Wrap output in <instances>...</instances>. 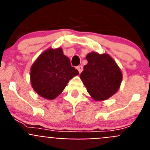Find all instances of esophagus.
Instances as JSON below:
<instances>
[{"label": "esophagus", "mask_w": 150, "mask_h": 150, "mask_svg": "<svg viewBox=\"0 0 150 150\" xmlns=\"http://www.w3.org/2000/svg\"><path fill=\"white\" fill-rule=\"evenodd\" d=\"M77 70H78V71H79V74H80V73H81L82 71H83V67H82V66H78V67H77Z\"/></svg>", "instance_id": "34e87169"}]
</instances>
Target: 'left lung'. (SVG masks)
I'll list each match as a JSON object with an SVG mask.
<instances>
[{"label": "left lung", "instance_id": "1", "mask_svg": "<svg viewBox=\"0 0 150 150\" xmlns=\"http://www.w3.org/2000/svg\"><path fill=\"white\" fill-rule=\"evenodd\" d=\"M88 64L83 67L80 79L95 100H105L117 92L122 74L112 57L107 53L91 52L86 57Z\"/></svg>", "mask_w": 150, "mask_h": 150}]
</instances>
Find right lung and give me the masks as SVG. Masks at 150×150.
Here are the masks:
<instances>
[{"label": "right lung", "instance_id": "obj_1", "mask_svg": "<svg viewBox=\"0 0 150 150\" xmlns=\"http://www.w3.org/2000/svg\"><path fill=\"white\" fill-rule=\"evenodd\" d=\"M79 74L62 48L48 49L30 67V83L40 96L53 100L62 93L69 80Z\"/></svg>", "mask_w": 150, "mask_h": 150}]
</instances>
